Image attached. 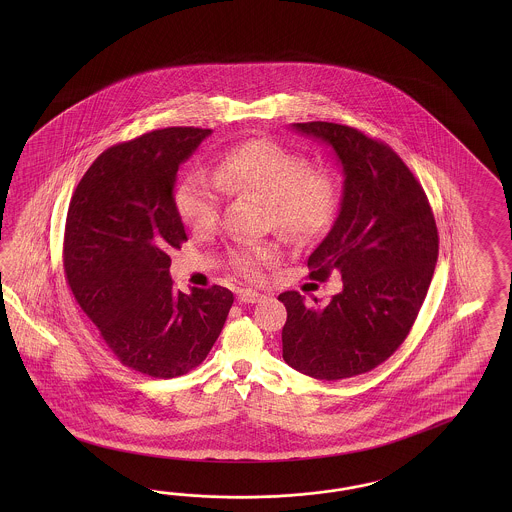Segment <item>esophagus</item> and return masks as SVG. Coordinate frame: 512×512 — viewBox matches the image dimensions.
I'll list each match as a JSON object with an SVG mask.
<instances>
[{
	"instance_id": "obj_1",
	"label": "esophagus",
	"mask_w": 512,
	"mask_h": 512,
	"mask_svg": "<svg viewBox=\"0 0 512 512\" xmlns=\"http://www.w3.org/2000/svg\"><path fill=\"white\" fill-rule=\"evenodd\" d=\"M264 296L261 293H257V291H253V289H244V291H240L238 293V300H240V304H257V302H261Z\"/></svg>"
}]
</instances>
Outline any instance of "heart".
<instances>
[{"mask_svg": "<svg viewBox=\"0 0 512 512\" xmlns=\"http://www.w3.org/2000/svg\"><path fill=\"white\" fill-rule=\"evenodd\" d=\"M212 182L191 172L174 193L180 219L193 231H208L219 219V185L227 191L257 193L270 202L274 223L296 240L325 234L341 208L338 178L311 169L306 155L276 140H249L219 159ZM276 248L246 244L233 251L234 268L246 278H259L264 266L276 259Z\"/></svg>", "mask_w": 512, "mask_h": 512, "instance_id": "1", "label": "heart"}]
</instances>
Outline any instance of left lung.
I'll return each mask as SVG.
<instances>
[{
	"instance_id": "8db88e82",
	"label": "left lung",
	"mask_w": 512,
	"mask_h": 512,
	"mask_svg": "<svg viewBox=\"0 0 512 512\" xmlns=\"http://www.w3.org/2000/svg\"><path fill=\"white\" fill-rule=\"evenodd\" d=\"M293 129L326 142L343 167L340 214L308 259L310 278L338 270L343 289L319 308L296 291L278 296L287 308L283 360L338 381L377 368L407 338L434 276L439 236L424 189L388 144L349 125Z\"/></svg>"
}]
</instances>
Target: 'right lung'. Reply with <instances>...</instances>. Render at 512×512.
Wrapping results in <instances>:
<instances>
[{
  "label": "right lung",
  "mask_w": 512,
  "mask_h": 512,
  "mask_svg": "<svg viewBox=\"0 0 512 512\" xmlns=\"http://www.w3.org/2000/svg\"><path fill=\"white\" fill-rule=\"evenodd\" d=\"M212 129L167 127L110 146L82 176L63 238L67 283L118 360L155 379L197 368L227 321L229 289L172 285L169 249L187 240L178 167Z\"/></svg>",
  "instance_id": "1"
}]
</instances>
